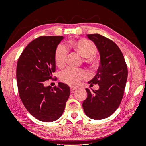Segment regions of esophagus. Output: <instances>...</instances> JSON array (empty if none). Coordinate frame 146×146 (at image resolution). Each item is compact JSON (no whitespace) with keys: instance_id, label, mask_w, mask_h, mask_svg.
<instances>
[{"instance_id":"obj_1","label":"esophagus","mask_w":146,"mask_h":146,"mask_svg":"<svg viewBox=\"0 0 146 146\" xmlns=\"http://www.w3.org/2000/svg\"><path fill=\"white\" fill-rule=\"evenodd\" d=\"M76 89V88H74V87H70V92L72 93H73Z\"/></svg>"}]
</instances>
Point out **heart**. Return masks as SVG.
I'll use <instances>...</instances> for the list:
<instances>
[{
  "mask_svg": "<svg viewBox=\"0 0 146 146\" xmlns=\"http://www.w3.org/2000/svg\"><path fill=\"white\" fill-rule=\"evenodd\" d=\"M68 47L78 52L82 56L84 57L87 63L95 64L98 58L96 56L97 47L95 44L87 39H80L78 40L70 41L68 43ZM68 49L64 44H60L56 48L54 53V60L57 66L62 67L64 65L66 60ZM87 73L83 70L67 68L60 73V79L62 82L70 86H76L81 80L87 77Z\"/></svg>",
  "mask_w": 146,
  "mask_h": 146,
  "instance_id": "b5f03b06",
  "label": "heart"
}]
</instances>
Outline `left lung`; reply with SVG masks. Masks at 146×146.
<instances>
[{
    "mask_svg": "<svg viewBox=\"0 0 146 146\" xmlns=\"http://www.w3.org/2000/svg\"><path fill=\"white\" fill-rule=\"evenodd\" d=\"M86 36L96 46L100 56L97 74L89 84L99 85L83 102L86 115L93 119H102L113 114L122 100L127 78V68L123 54L116 44L99 34ZM90 84V85H93Z\"/></svg>",
    "mask_w": 146,
    "mask_h": 146,
    "instance_id": "obj_1",
    "label": "left lung"
}]
</instances>
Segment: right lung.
I'll return each mask as SVG.
<instances>
[{"label":"right lung","mask_w":146,"mask_h":146,"mask_svg":"<svg viewBox=\"0 0 146 146\" xmlns=\"http://www.w3.org/2000/svg\"><path fill=\"white\" fill-rule=\"evenodd\" d=\"M62 36H40L31 42L20 56L17 80L20 98L31 114L44 122L57 120L62 115L70 90L66 84L45 86L56 70L54 53Z\"/></svg>","instance_id":"right-lung-1"}]
</instances>
